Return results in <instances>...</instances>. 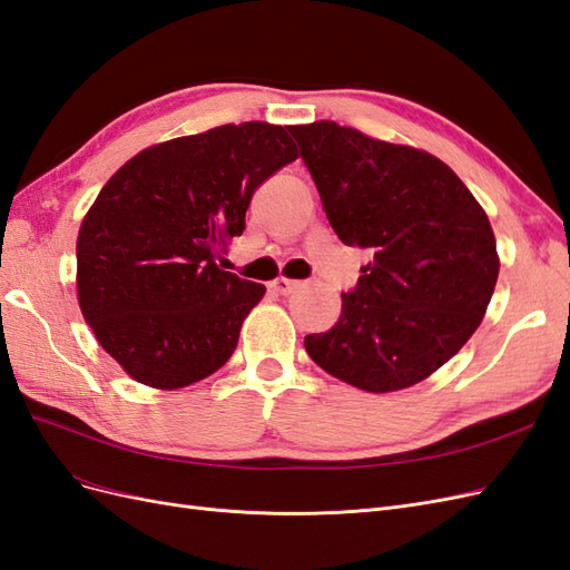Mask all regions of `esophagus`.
<instances>
[{"instance_id":"1","label":"esophagus","mask_w":570,"mask_h":570,"mask_svg":"<svg viewBox=\"0 0 570 570\" xmlns=\"http://www.w3.org/2000/svg\"><path fill=\"white\" fill-rule=\"evenodd\" d=\"M299 281H289V278H275L268 287L273 289V292H278V295H292V292L295 289H299Z\"/></svg>"}]
</instances>
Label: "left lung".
Instances as JSON below:
<instances>
[{
	"mask_svg": "<svg viewBox=\"0 0 570 570\" xmlns=\"http://www.w3.org/2000/svg\"><path fill=\"white\" fill-rule=\"evenodd\" d=\"M323 212L366 249L340 321L306 335L316 364L366 392H396L450 361L488 312L499 275L485 209L433 154L375 140L335 120L289 126Z\"/></svg>",
	"mask_w": 570,
	"mask_h": 570,
	"instance_id": "left-lung-1",
	"label": "left lung"
}]
</instances>
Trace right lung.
<instances>
[{
	"label": "right lung",
	"instance_id": "add662e5",
	"mask_svg": "<svg viewBox=\"0 0 570 570\" xmlns=\"http://www.w3.org/2000/svg\"><path fill=\"white\" fill-rule=\"evenodd\" d=\"M297 157L283 126L247 120L151 145L101 187L78 230V304L132 381L178 390L233 356L266 287L216 258L254 189Z\"/></svg>",
	"mask_w": 570,
	"mask_h": 570
}]
</instances>
